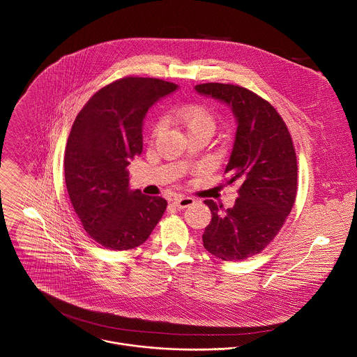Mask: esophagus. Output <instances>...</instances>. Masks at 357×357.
<instances>
[{
	"mask_svg": "<svg viewBox=\"0 0 357 357\" xmlns=\"http://www.w3.org/2000/svg\"><path fill=\"white\" fill-rule=\"evenodd\" d=\"M193 203H195V199L190 196H178L174 199V205L178 209H186V208L192 206Z\"/></svg>",
	"mask_w": 357,
	"mask_h": 357,
	"instance_id": "obj_1",
	"label": "esophagus"
}]
</instances>
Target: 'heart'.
Returning a JSON list of instances; mask_svg holds the SVG:
<instances>
[{
  "label": "heart",
  "instance_id": "1",
  "mask_svg": "<svg viewBox=\"0 0 357 357\" xmlns=\"http://www.w3.org/2000/svg\"><path fill=\"white\" fill-rule=\"evenodd\" d=\"M174 120L182 126L188 134L199 131V130H212L215 128V119L209 109L202 105L196 103H188L181 106L175 113H174ZM161 126L157 124L152 130V134H157L160 131Z\"/></svg>",
  "mask_w": 357,
  "mask_h": 357
}]
</instances>
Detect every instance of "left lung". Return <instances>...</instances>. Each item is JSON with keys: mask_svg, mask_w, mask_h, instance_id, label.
I'll list each match as a JSON object with an SVG mask.
<instances>
[{"mask_svg": "<svg viewBox=\"0 0 357 357\" xmlns=\"http://www.w3.org/2000/svg\"><path fill=\"white\" fill-rule=\"evenodd\" d=\"M196 91L229 105L237 132L225 174L240 182L234 206L205 200L212 220L202 236L203 247L225 261L260 254L278 234L295 196L298 165L291 134L278 112L251 90L225 83L197 84Z\"/></svg>", "mask_w": 357, "mask_h": 357, "instance_id": "8db88e82", "label": "left lung"}]
</instances>
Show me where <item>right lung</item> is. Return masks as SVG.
Listing matches in <instances>:
<instances>
[{
  "label": "right lung",
  "mask_w": 357,
  "mask_h": 357,
  "mask_svg": "<svg viewBox=\"0 0 357 357\" xmlns=\"http://www.w3.org/2000/svg\"><path fill=\"white\" fill-rule=\"evenodd\" d=\"M176 84L127 76L94 93L77 114L65 149V181L86 233L109 250L141 245L167 200L130 190V160L142 152V120Z\"/></svg>",
  "instance_id": "1"
}]
</instances>
